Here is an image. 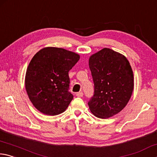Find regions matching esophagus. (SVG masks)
Wrapping results in <instances>:
<instances>
[{"label":"esophagus","instance_id":"34e87169","mask_svg":"<svg viewBox=\"0 0 157 157\" xmlns=\"http://www.w3.org/2000/svg\"><path fill=\"white\" fill-rule=\"evenodd\" d=\"M76 96L78 97H82L83 96V92H77L76 94Z\"/></svg>","mask_w":157,"mask_h":157}]
</instances>
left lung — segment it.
Returning <instances> with one entry per match:
<instances>
[{
  "label": "left lung",
  "instance_id": "8db88e82",
  "mask_svg": "<svg viewBox=\"0 0 157 157\" xmlns=\"http://www.w3.org/2000/svg\"><path fill=\"white\" fill-rule=\"evenodd\" d=\"M89 67L94 85L88 101L90 110L101 119L118 114L128 104L134 89L130 63L123 55L103 48L90 56Z\"/></svg>",
  "mask_w": 157,
  "mask_h": 157
}]
</instances>
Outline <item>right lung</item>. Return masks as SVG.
Segmentation results:
<instances>
[{
  "instance_id": "right-lung-1",
  "label": "right lung",
  "mask_w": 157,
  "mask_h": 157,
  "mask_svg": "<svg viewBox=\"0 0 157 157\" xmlns=\"http://www.w3.org/2000/svg\"><path fill=\"white\" fill-rule=\"evenodd\" d=\"M80 59L78 54L59 48H45L36 54L25 75V88L33 105L46 115L63 113L73 94L69 91V71Z\"/></svg>"
}]
</instances>
